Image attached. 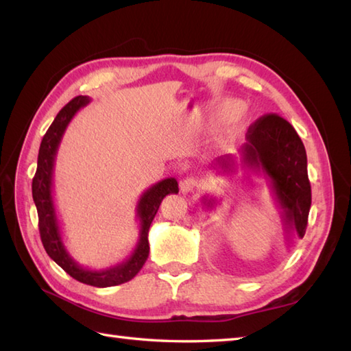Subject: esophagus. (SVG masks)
Masks as SVG:
<instances>
[{
	"mask_svg": "<svg viewBox=\"0 0 351 351\" xmlns=\"http://www.w3.org/2000/svg\"><path fill=\"white\" fill-rule=\"evenodd\" d=\"M196 185H197V181L195 180V178H185V180H182L180 182L182 193H190V191H193L196 189Z\"/></svg>",
	"mask_w": 351,
	"mask_h": 351,
	"instance_id": "obj_1",
	"label": "esophagus"
}]
</instances>
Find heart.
Segmentation results:
<instances>
[{"instance_id": "b5f03b06", "label": "heart", "mask_w": 351, "mask_h": 351, "mask_svg": "<svg viewBox=\"0 0 351 351\" xmlns=\"http://www.w3.org/2000/svg\"><path fill=\"white\" fill-rule=\"evenodd\" d=\"M240 106H242V103L240 101L226 100L221 105V112L222 114H232V112L239 111ZM236 132H237V125H232L228 130H226V138H232V136L236 135Z\"/></svg>"}]
</instances>
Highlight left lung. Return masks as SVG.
Returning <instances> with one entry per match:
<instances>
[{"mask_svg":"<svg viewBox=\"0 0 351 351\" xmlns=\"http://www.w3.org/2000/svg\"><path fill=\"white\" fill-rule=\"evenodd\" d=\"M240 162L234 156H221L211 164L219 173H234L237 167L266 175L269 189L281 210L287 237H304L312 204L307 176L304 144L289 121L271 114L254 123L240 149ZM204 205L215 208L217 201L204 196Z\"/></svg>","mask_w":351,"mask_h":351,"instance_id":"obj_1","label":"left lung"}]
</instances>
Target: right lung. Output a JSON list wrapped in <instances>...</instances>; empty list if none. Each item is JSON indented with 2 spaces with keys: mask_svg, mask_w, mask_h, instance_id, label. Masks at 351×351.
I'll return each mask as SVG.
<instances>
[{
  "mask_svg": "<svg viewBox=\"0 0 351 351\" xmlns=\"http://www.w3.org/2000/svg\"><path fill=\"white\" fill-rule=\"evenodd\" d=\"M89 101H91V99L88 95H79V97L73 99L68 105L60 109L56 119L51 123V126L48 128L39 147L38 169L32 182V195L38 210L40 240H43L44 248L50 258H53L62 269L70 274L73 278L80 281V283L95 287H109L126 283V281L132 280L140 272L149 257L147 236L150 223H152L162 199L167 195L178 193L180 189H178V181L175 178H166V180L154 184L152 187H149L140 196L135 208L136 219L140 222L138 242H136L135 250L125 262L100 271L82 267L75 262L70 256V252H68L64 239H62L60 222L58 219L53 197V175L62 136H64L73 117L77 114L79 109L86 106Z\"/></svg>",
  "mask_w": 351,
  "mask_h": 351,
  "instance_id": "1",
  "label": "right lung"
}]
</instances>
